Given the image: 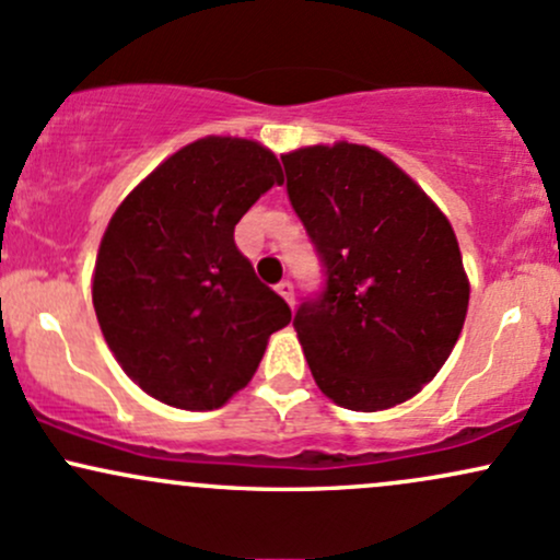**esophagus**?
I'll list each match as a JSON object with an SVG mask.
<instances>
[{"label": "esophagus", "mask_w": 560, "mask_h": 560, "mask_svg": "<svg viewBox=\"0 0 560 560\" xmlns=\"http://www.w3.org/2000/svg\"><path fill=\"white\" fill-rule=\"evenodd\" d=\"M276 292L281 294V298L287 300V303H290V308L294 305V287H292V281H279V284H276Z\"/></svg>", "instance_id": "esophagus-1"}]
</instances>
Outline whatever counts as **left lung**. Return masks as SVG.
I'll use <instances>...</instances> for the list:
<instances>
[{"mask_svg":"<svg viewBox=\"0 0 560 560\" xmlns=\"http://www.w3.org/2000/svg\"><path fill=\"white\" fill-rule=\"evenodd\" d=\"M281 162L327 276L294 313L313 380L353 411L404 404L450 359L468 313L450 220L370 145H308Z\"/></svg>","mask_w":560,"mask_h":560,"instance_id":"8db88e82","label":"left lung"}]
</instances>
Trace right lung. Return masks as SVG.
<instances>
[{
	"instance_id": "right-lung-1",
	"label": "right lung",
	"mask_w": 560,
	"mask_h": 560,
	"mask_svg": "<svg viewBox=\"0 0 560 560\" xmlns=\"http://www.w3.org/2000/svg\"><path fill=\"white\" fill-rule=\"evenodd\" d=\"M276 183L284 177L266 145L210 135L164 159L110 218L92 305L121 370L162 404L223 407L290 324V305L233 242Z\"/></svg>"
}]
</instances>
